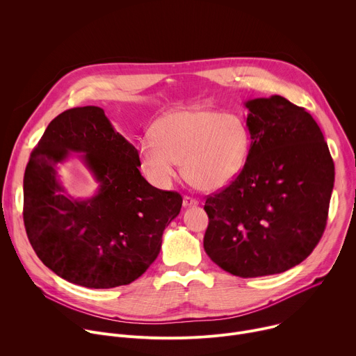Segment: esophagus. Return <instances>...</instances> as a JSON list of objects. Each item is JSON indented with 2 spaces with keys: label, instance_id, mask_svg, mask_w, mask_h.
Here are the masks:
<instances>
[{
  "label": "esophagus",
  "instance_id": "34e87169",
  "mask_svg": "<svg viewBox=\"0 0 356 356\" xmlns=\"http://www.w3.org/2000/svg\"><path fill=\"white\" fill-rule=\"evenodd\" d=\"M198 204V201L195 198H191L188 195H184L183 197V207H195Z\"/></svg>",
  "mask_w": 356,
  "mask_h": 356
}]
</instances>
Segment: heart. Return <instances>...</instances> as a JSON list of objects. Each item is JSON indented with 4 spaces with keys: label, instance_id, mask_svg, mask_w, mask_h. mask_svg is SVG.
I'll return each mask as SVG.
<instances>
[{
    "label": "heart",
    "instance_id": "b5f03b06",
    "mask_svg": "<svg viewBox=\"0 0 356 356\" xmlns=\"http://www.w3.org/2000/svg\"><path fill=\"white\" fill-rule=\"evenodd\" d=\"M150 134L138 140L139 163L149 180L168 186L181 162L184 179L201 191L228 186L243 169L250 142L238 115L197 106L163 114Z\"/></svg>",
    "mask_w": 356,
    "mask_h": 356
}]
</instances>
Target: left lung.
Listing matches in <instances>:
<instances>
[{
  "instance_id": "left-lung-1",
  "label": "left lung",
  "mask_w": 356,
  "mask_h": 356,
  "mask_svg": "<svg viewBox=\"0 0 356 356\" xmlns=\"http://www.w3.org/2000/svg\"><path fill=\"white\" fill-rule=\"evenodd\" d=\"M243 169L209 197L204 249L239 277L286 272L306 259L327 224L334 162L314 118L280 95L252 98Z\"/></svg>"
}]
</instances>
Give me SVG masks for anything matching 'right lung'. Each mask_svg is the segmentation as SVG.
Wrapping results in <instances>:
<instances>
[{"instance_id": "right-lung-1", "label": "right lung", "mask_w": 356, "mask_h": 356, "mask_svg": "<svg viewBox=\"0 0 356 356\" xmlns=\"http://www.w3.org/2000/svg\"><path fill=\"white\" fill-rule=\"evenodd\" d=\"M79 159L97 188L74 197L58 166ZM136 147L94 106L59 114L44 129L24 176V222L38 258L88 289L129 284L158 258L165 228L179 216V193L152 186Z\"/></svg>"}]
</instances>
